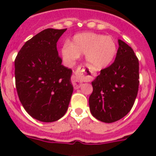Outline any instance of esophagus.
<instances>
[{"mask_svg": "<svg viewBox=\"0 0 156 156\" xmlns=\"http://www.w3.org/2000/svg\"><path fill=\"white\" fill-rule=\"evenodd\" d=\"M86 70H85L83 66H80L77 69L76 71L74 73V75L72 77V83L73 85V87L75 89H78L81 87L83 83V76H84L86 75Z\"/></svg>", "mask_w": 156, "mask_h": 156, "instance_id": "esophagus-1", "label": "esophagus"}]
</instances>
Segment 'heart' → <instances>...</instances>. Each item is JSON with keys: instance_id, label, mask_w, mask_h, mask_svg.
<instances>
[{"instance_id": "1", "label": "heart", "mask_w": 156, "mask_h": 156, "mask_svg": "<svg viewBox=\"0 0 156 156\" xmlns=\"http://www.w3.org/2000/svg\"><path fill=\"white\" fill-rule=\"evenodd\" d=\"M65 62L73 66L80 55H85L88 66L94 70L108 67L116 55V45L111 37L94 33H82L73 37L62 48Z\"/></svg>"}]
</instances>
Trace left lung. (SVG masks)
I'll list each match as a JSON object with an SVG mask.
<instances>
[{"label": "left lung", "instance_id": "8db88e82", "mask_svg": "<svg viewBox=\"0 0 156 156\" xmlns=\"http://www.w3.org/2000/svg\"><path fill=\"white\" fill-rule=\"evenodd\" d=\"M115 61L101 70L91 83L89 98L92 115L104 122L119 120L130 111L139 86V62L134 51L121 40Z\"/></svg>", "mask_w": 156, "mask_h": 156}]
</instances>
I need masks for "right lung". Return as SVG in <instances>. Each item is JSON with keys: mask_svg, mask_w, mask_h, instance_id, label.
Returning a JSON list of instances; mask_svg holds the SVG:
<instances>
[{"mask_svg": "<svg viewBox=\"0 0 156 156\" xmlns=\"http://www.w3.org/2000/svg\"><path fill=\"white\" fill-rule=\"evenodd\" d=\"M67 29H46L25 43L15 60L16 87L23 108L45 122L58 120L68 109L73 87L72 69L62 65L57 42Z\"/></svg>", "mask_w": 156, "mask_h": 156, "instance_id": "add662e5", "label": "right lung"}]
</instances>
